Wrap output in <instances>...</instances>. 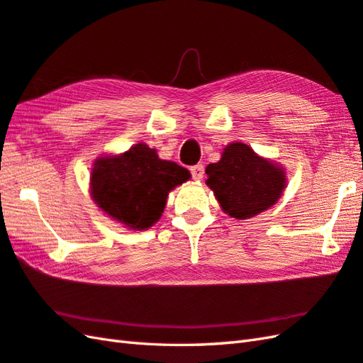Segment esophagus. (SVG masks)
<instances>
[{"label": "esophagus", "instance_id": "obj_1", "mask_svg": "<svg viewBox=\"0 0 363 363\" xmlns=\"http://www.w3.org/2000/svg\"><path fill=\"white\" fill-rule=\"evenodd\" d=\"M191 174H192V179L194 180H201L203 179V174H205V167L203 164H196L191 167Z\"/></svg>", "mask_w": 363, "mask_h": 363}]
</instances>
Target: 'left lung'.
<instances>
[{"instance_id":"left-lung-1","label":"left lung","mask_w":363,"mask_h":363,"mask_svg":"<svg viewBox=\"0 0 363 363\" xmlns=\"http://www.w3.org/2000/svg\"><path fill=\"white\" fill-rule=\"evenodd\" d=\"M206 184L220 206L238 220H246L271 208L286 188L285 169L234 141L217 163L206 166Z\"/></svg>"}]
</instances>
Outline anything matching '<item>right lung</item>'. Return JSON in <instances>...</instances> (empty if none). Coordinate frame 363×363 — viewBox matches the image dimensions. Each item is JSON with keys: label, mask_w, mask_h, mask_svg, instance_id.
Masks as SVG:
<instances>
[{"label": "right lung", "mask_w": 363, "mask_h": 363, "mask_svg": "<svg viewBox=\"0 0 363 363\" xmlns=\"http://www.w3.org/2000/svg\"><path fill=\"white\" fill-rule=\"evenodd\" d=\"M189 179L186 167L162 160L155 149L137 143L123 154L96 158L91 197L115 222L143 231L160 220L167 194Z\"/></svg>", "instance_id": "right-lung-1"}]
</instances>
